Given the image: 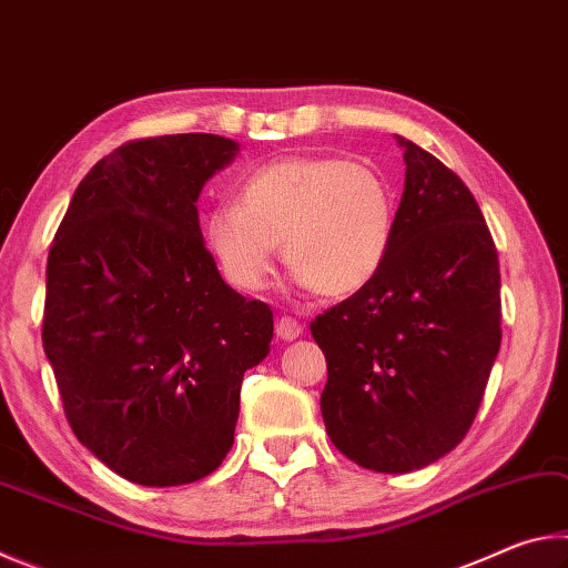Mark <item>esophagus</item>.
I'll return each instance as SVG.
<instances>
[{
  "mask_svg": "<svg viewBox=\"0 0 568 568\" xmlns=\"http://www.w3.org/2000/svg\"><path fill=\"white\" fill-rule=\"evenodd\" d=\"M301 333H303V328H301V323H297L295 318H287V315H283V318H277L275 335L281 341H295Z\"/></svg>",
  "mask_w": 568,
  "mask_h": 568,
  "instance_id": "34e87169",
  "label": "esophagus"
}]
</instances>
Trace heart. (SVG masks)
<instances>
[{"mask_svg": "<svg viewBox=\"0 0 568 568\" xmlns=\"http://www.w3.org/2000/svg\"><path fill=\"white\" fill-rule=\"evenodd\" d=\"M393 235V190L376 168L341 158L267 162L240 187V207L205 217V243L225 277L261 291L275 267V245L297 281L343 297L373 281Z\"/></svg>", "mask_w": 568, "mask_h": 568, "instance_id": "heart-1", "label": "heart"}]
</instances>
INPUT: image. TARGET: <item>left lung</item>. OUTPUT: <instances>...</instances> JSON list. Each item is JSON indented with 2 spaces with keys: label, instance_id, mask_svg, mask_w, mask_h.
<instances>
[{
  "label": "left lung",
  "instance_id": "1",
  "mask_svg": "<svg viewBox=\"0 0 568 568\" xmlns=\"http://www.w3.org/2000/svg\"><path fill=\"white\" fill-rule=\"evenodd\" d=\"M398 145L406 187L386 261L311 323L328 363L325 430L381 474L423 468L464 440L501 345L498 253L476 197L430 152Z\"/></svg>",
  "mask_w": 568,
  "mask_h": 568
}]
</instances>
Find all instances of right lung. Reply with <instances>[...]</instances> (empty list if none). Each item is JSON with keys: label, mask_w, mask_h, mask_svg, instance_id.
<instances>
[{"label": "right lung", "mask_w": 568, "mask_h": 568, "mask_svg": "<svg viewBox=\"0 0 568 568\" xmlns=\"http://www.w3.org/2000/svg\"><path fill=\"white\" fill-rule=\"evenodd\" d=\"M235 150L205 132L124 142L77 185L47 257L42 343L67 423L132 484L213 474L245 371L271 353V305L220 277L200 233V190Z\"/></svg>", "instance_id": "add662e5"}]
</instances>
